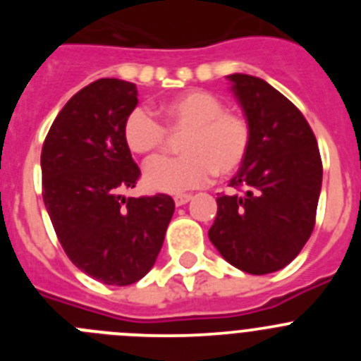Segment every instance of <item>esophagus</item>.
Listing matches in <instances>:
<instances>
[{
    "instance_id": "34e87169",
    "label": "esophagus",
    "mask_w": 361,
    "mask_h": 361,
    "mask_svg": "<svg viewBox=\"0 0 361 361\" xmlns=\"http://www.w3.org/2000/svg\"><path fill=\"white\" fill-rule=\"evenodd\" d=\"M175 206H184L186 202H190L191 200V195H188V193H180V195H175Z\"/></svg>"
}]
</instances>
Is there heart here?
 Here are the masks:
<instances>
[{"label": "heart", "mask_w": 361, "mask_h": 361, "mask_svg": "<svg viewBox=\"0 0 361 361\" xmlns=\"http://www.w3.org/2000/svg\"><path fill=\"white\" fill-rule=\"evenodd\" d=\"M166 126L180 139V157L153 159L145 168L149 190L164 193L199 188L215 173L231 175L244 164L251 148V128L238 114L224 110L216 95L191 90L162 106ZM124 142L137 155H153L166 148L168 132L149 111L135 108L123 126Z\"/></svg>", "instance_id": "obj_1"}]
</instances>
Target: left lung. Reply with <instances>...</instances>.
Wrapping results in <instances>:
<instances>
[{
  "mask_svg": "<svg viewBox=\"0 0 361 361\" xmlns=\"http://www.w3.org/2000/svg\"><path fill=\"white\" fill-rule=\"evenodd\" d=\"M251 128L247 159L216 197L208 235L231 266L251 275L275 273L293 262L311 237L322 190L317 137L302 111L264 79L228 75Z\"/></svg>",
  "mask_w": 361,
  "mask_h": 361,
  "instance_id": "8db88e82",
  "label": "left lung"
}]
</instances>
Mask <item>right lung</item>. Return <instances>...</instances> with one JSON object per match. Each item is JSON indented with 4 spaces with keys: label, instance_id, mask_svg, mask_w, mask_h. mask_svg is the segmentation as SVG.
I'll return each mask as SVG.
<instances>
[{
    "label": "right lung",
    "instance_id": "obj_1",
    "mask_svg": "<svg viewBox=\"0 0 361 361\" xmlns=\"http://www.w3.org/2000/svg\"><path fill=\"white\" fill-rule=\"evenodd\" d=\"M137 86L97 79L63 106L41 152L43 200L73 266L108 286H130L153 267L175 212L171 197H126L141 175L123 126Z\"/></svg>",
    "mask_w": 361,
    "mask_h": 361
}]
</instances>
